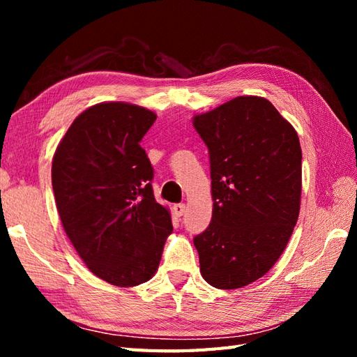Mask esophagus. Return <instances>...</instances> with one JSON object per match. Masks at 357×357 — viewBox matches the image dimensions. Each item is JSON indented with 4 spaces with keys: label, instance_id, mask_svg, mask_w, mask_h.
<instances>
[{
    "label": "esophagus",
    "instance_id": "34e87169",
    "mask_svg": "<svg viewBox=\"0 0 357 357\" xmlns=\"http://www.w3.org/2000/svg\"><path fill=\"white\" fill-rule=\"evenodd\" d=\"M185 204H174L173 206V211L176 216H183L185 213Z\"/></svg>",
    "mask_w": 357,
    "mask_h": 357
}]
</instances>
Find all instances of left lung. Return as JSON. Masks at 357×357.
I'll list each match as a JSON object with an SVG mask.
<instances>
[{
	"label": "left lung",
	"instance_id": "left-lung-1",
	"mask_svg": "<svg viewBox=\"0 0 357 357\" xmlns=\"http://www.w3.org/2000/svg\"><path fill=\"white\" fill-rule=\"evenodd\" d=\"M208 147L213 215L195 236L201 275L233 290L284 253L301 208L302 151L293 126L261 96H238L193 118Z\"/></svg>",
	"mask_w": 357,
	"mask_h": 357
}]
</instances>
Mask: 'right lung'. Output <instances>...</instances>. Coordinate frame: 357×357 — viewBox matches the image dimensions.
Masks as SVG:
<instances>
[{"instance_id":"right-lung-1","label":"right lung","mask_w":357,"mask_h":357,"mask_svg":"<svg viewBox=\"0 0 357 357\" xmlns=\"http://www.w3.org/2000/svg\"><path fill=\"white\" fill-rule=\"evenodd\" d=\"M156 115L128 102H101L73 121L52 161L64 231L87 268L116 287L147 282L173 231L151 188L141 139Z\"/></svg>"}]
</instances>
